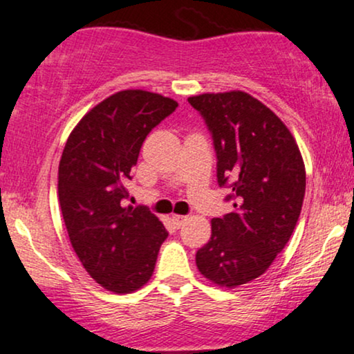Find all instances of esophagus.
<instances>
[{
  "mask_svg": "<svg viewBox=\"0 0 354 354\" xmlns=\"http://www.w3.org/2000/svg\"><path fill=\"white\" fill-rule=\"evenodd\" d=\"M170 218H172L174 225H176L177 228H180V226L184 225L185 221H187V216H184V215H176V213H174V215H170Z\"/></svg>",
  "mask_w": 354,
  "mask_h": 354,
  "instance_id": "obj_1",
  "label": "esophagus"
}]
</instances>
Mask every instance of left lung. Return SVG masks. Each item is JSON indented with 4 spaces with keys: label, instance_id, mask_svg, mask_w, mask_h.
Segmentation results:
<instances>
[{
    "label": "left lung",
    "instance_id": "left-lung-1",
    "mask_svg": "<svg viewBox=\"0 0 354 354\" xmlns=\"http://www.w3.org/2000/svg\"><path fill=\"white\" fill-rule=\"evenodd\" d=\"M189 103L203 116L216 151L218 185L234 210L212 220L197 251L203 277L226 289L263 276L283 250L302 210L305 165L276 113L241 90L203 93Z\"/></svg>",
    "mask_w": 354,
    "mask_h": 354
}]
</instances>
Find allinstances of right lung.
I'll return each mask as SVG.
<instances>
[{"instance_id": "obj_1", "label": "right lung", "mask_w": 354, "mask_h": 354, "mask_svg": "<svg viewBox=\"0 0 354 354\" xmlns=\"http://www.w3.org/2000/svg\"><path fill=\"white\" fill-rule=\"evenodd\" d=\"M176 108V100L152 91H118L78 121L60 157L59 203L72 248L115 294L147 283L169 234L154 213L123 200L144 139Z\"/></svg>"}]
</instances>
